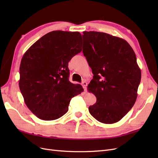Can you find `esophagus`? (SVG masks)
I'll return each instance as SVG.
<instances>
[{
  "label": "esophagus",
  "mask_w": 158,
  "mask_h": 158,
  "mask_svg": "<svg viewBox=\"0 0 158 158\" xmlns=\"http://www.w3.org/2000/svg\"><path fill=\"white\" fill-rule=\"evenodd\" d=\"M82 85L83 86V88L84 89V90L86 89V87H87V82H85V81H83V82H82Z\"/></svg>",
  "instance_id": "esophagus-1"
}]
</instances>
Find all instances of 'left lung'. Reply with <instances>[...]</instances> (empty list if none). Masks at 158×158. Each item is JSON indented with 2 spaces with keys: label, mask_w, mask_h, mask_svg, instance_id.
Returning a JSON list of instances; mask_svg holds the SVG:
<instances>
[{
  "label": "left lung",
  "mask_w": 158,
  "mask_h": 158,
  "mask_svg": "<svg viewBox=\"0 0 158 158\" xmlns=\"http://www.w3.org/2000/svg\"><path fill=\"white\" fill-rule=\"evenodd\" d=\"M83 33L82 52L94 74L88 91L97 99L89 111L102 123H117L130 111L137 98L141 70L136 55L120 37L98 31Z\"/></svg>",
  "instance_id": "1"
}]
</instances>
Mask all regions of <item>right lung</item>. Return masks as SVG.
Listing matches in <instances>:
<instances>
[{
    "instance_id": "obj_1",
    "label": "right lung",
    "mask_w": 158,
    "mask_h": 158,
    "mask_svg": "<svg viewBox=\"0 0 158 158\" xmlns=\"http://www.w3.org/2000/svg\"><path fill=\"white\" fill-rule=\"evenodd\" d=\"M78 31H52L34 43L23 55L19 87L24 102L39 118L52 121L68 111L72 98L83 92L69 80V62L82 51Z\"/></svg>"
}]
</instances>
